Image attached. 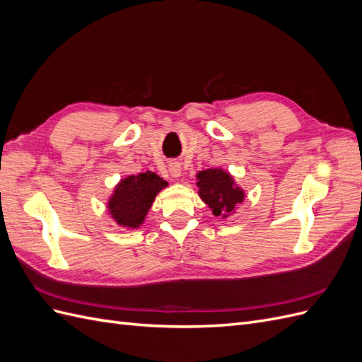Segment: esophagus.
Wrapping results in <instances>:
<instances>
[{"mask_svg":"<svg viewBox=\"0 0 362 362\" xmlns=\"http://www.w3.org/2000/svg\"><path fill=\"white\" fill-rule=\"evenodd\" d=\"M169 173H170L172 178H178L180 175H181V166H180V163H177V161L170 163V164H169Z\"/></svg>","mask_w":362,"mask_h":362,"instance_id":"obj_1","label":"esophagus"}]
</instances>
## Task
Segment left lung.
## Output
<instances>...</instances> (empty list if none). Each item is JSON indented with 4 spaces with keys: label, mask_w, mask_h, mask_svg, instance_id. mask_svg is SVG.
I'll return each mask as SVG.
<instances>
[{
    "label": "left lung",
    "mask_w": 362,
    "mask_h": 362,
    "mask_svg": "<svg viewBox=\"0 0 362 362\" xmlns=\"http://www.w3.org/2000/svg\"><path fill=\"white\" fill-rule=\"evenodd\" d=\"M196 180L199 198L211 208L214 216L226 218L234 214L237 205L246 198L245 190L235 184L233 175L221 168L201 170Z\"/></svg>",
    "instance_id": "1"
}]
</instances>
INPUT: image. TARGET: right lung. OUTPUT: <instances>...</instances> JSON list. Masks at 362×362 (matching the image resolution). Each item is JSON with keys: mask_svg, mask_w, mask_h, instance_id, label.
<instances>
[{"mask_svg": "<svg viewBox=\"0 0 362 362\" xmlns=\"http://www.w3.org/2000/svg\"><path fill=\"white\" fill-rule=\"evenodd\" d=\"M164 187H168V181L151 170L129 175L117 182L110 199L107 201L108 214L119 226L137 229L144 225L156 196Z\"/></svg>", "mask_w": 362, "mask_h": 362, "instance_id": "right-lung-1", "label": "right lung"}]
</instances>
